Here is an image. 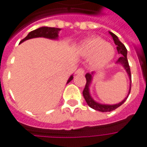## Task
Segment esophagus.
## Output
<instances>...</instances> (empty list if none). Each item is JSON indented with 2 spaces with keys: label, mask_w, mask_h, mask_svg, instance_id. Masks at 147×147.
<instances>
[{
  "label": "esophagus",
  "mask_w": 147,
  "mask_h": 147,
  "mask_svg": "<svg viewBox=\"0 0 147 147\" xmlns=\"http://www.w3.org/2000/svg\"><path fill=\"white\" fill-rule=\"evenodd\" d=\"M84 73H85V71L83 68H79L76 71V74H77V75H83Z\"/></svg>",
  "instance_id": "obj_1"
}]
</instances>
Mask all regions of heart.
Here are the masks:
<instances>
[{
  "mask_svg": "<svg viewBox=\"0 0 147 147\" xmlns=\"http://www.w3.org/2000/svg\"><path fill=\"white\" fill-rule=\"evenodd\" d=\"M81 54L90 57V63L94 67H105L113 60L116 53L114 46L99 37H92L82 42L80 47Z\"/></svg>",
  "mask_w": 147,
  "mask_h": 147,
  "instance_id": "heart-1",
  "label": "heart"
}]
</instances>
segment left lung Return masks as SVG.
Masks as SVG:
<instances>
[{
    "instance_id": "left-lung-1",
    "label": "left lung",
    "mask_w": 147,
    "mask_h": 147,
    "mask_svg": "<svg viewBox=\"0 0 147 147\" xmlns=\"http://www.w3.org/2000/svg\"><path fill=\"white\" fill-rule=\"evenodd\" d=\"M110 35L113 37V39L114 43L117 45V49L118 53H120L121 55L118 60H117V64H120L123 67V68L126 70L127 73L128 75V77H129L130 80V88H129V92H128V94L127 96L125 98L123 99L122 102H120V103L118 104H115V105H105V104H100L98 102H95L94 99L91 98L90 96V83L92 82V79H93V76H94V72H91V73H86L85 77H86V86H85V88L83 90V94L84 98L86 100V103L87 105H89L90 108L94 109L95 110H98L99 112H111V111L115 110L116 109H117L119 106L123 104V102H125L127 98V97L129 95L130 92H131V70H130V67L129 64H128V61H127V49L126 47L124 46L122 42H120L118 37L114 34L112 32H109Z\"/></svg>"
}]
</instances>
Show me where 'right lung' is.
Instances as JSON below:
<instances>
[{
  "mask_svg": "<svg viewBox=\"0 0 147 147\" xmlns=\"http://www.w3.org/2000/svg\"><path fill=\"white\" fill-rule=\"evenodd\" d=\"M61 28H56V27H39L38 29L30 31V33L27 34V36L24 38L20 42V43L24 42L28 39L34 38H39V37H43L49 39H57L58 34L61 30ZM73 79V76H71L70 78L67 80V83L71 82Z\"/></svg>",
  "mask_w": 147,
  "mask_h": 147,
  "instance_id": "add662e5",
  "label": "right lung"
}]
</instances>
